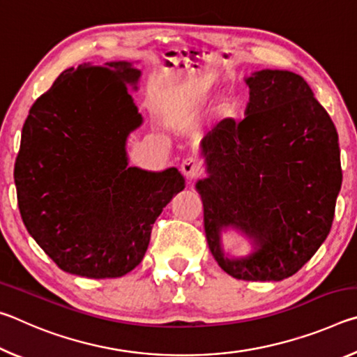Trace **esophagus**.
Here are the masks:
<instances>
[{
    "label": "esophagus",
    "mask_w": 357,
    "mask_h": 357,
    "mask_svg": "<svg viewBox=\"0 0 357 357\" xmlns=\"http://www.w3.org/2000/svg\"><path fill=\"white\" fill-rule=\"evenodd\" d=\"M202 164H200V160L198 159H195V157H185V159L183 160V164H181V172H183V174L184 176L187 178V179H193V178H197L198 174L202 173Z\"/></svg>",
    "instance_id": "34e87169"
}]
</instances>
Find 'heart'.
<instances>
[{
	"label": "heart",
	"mask_w": 357,
	"mask_h": 357,
	"mask_svg": "<svg viewBox=\"0 0 357 357\" xmlns=\"http://www.w3.org/2000/svg\"><path fill=\"white\" fill-rule=\"evenodd\" d=\"M190 105V104H189ZM172 112H176V107H172ZM236 112V104L231 98H222L215 107V113L219 118H229Z\"/></svg>",
	"instance_id": "b5f03b06"
}]
</instances>
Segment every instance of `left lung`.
Listing matches in <instances>:
<instances>
[{"instance_id":"left-lung-1","label":"left lung","mask_w":357,"mask_h":357,"mask_svg":"<svg viewBox=\"0 0 357 357\" xmlns=\"http://www.w3.org/2000/svg\"><path fill=\"white\" fill-rule=\"evenodd\" d=\"M245 82V118L222 119L203 138L209 178L197 189L220 268L239 280L279 282L298 273L331 231L342 187L338 135L301 75L264 69ZM223 226L253 237L257 252L223 257Z\"/></svg>"}]
</instances>
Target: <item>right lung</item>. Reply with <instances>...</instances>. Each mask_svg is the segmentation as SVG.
Wrapping results in <instances>:
<instances>
[{
	"label": "right lung",
	"mask_w": 357,
	"mask_h": 357,
	"mask_svg": "<svg viewBox=\"0 0 357 357\" xmlns=\"http://www.w3.org/2000/svg\"><path fill=\"white\" fill-rule=\"evenodd\" d=\"M128 61L78 66L29 108L14 179L22 220L59 269L88 279L130 273L184 178L128 167L126 138L142 124ZM137 88V86H135Z\"/></svg>",
	"instance_id": "1"
}]
</instances>
